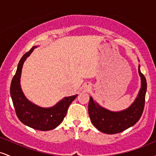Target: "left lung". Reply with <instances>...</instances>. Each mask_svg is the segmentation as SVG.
<instances>
[{"label":"left lung","instance_id":"obj_1","mask_svg":"<svg viewBox=\"0 0 156 156\" xmlns=\"http://www.w3.org/2000/svg\"><path fill=\"white\" fill-rule=\"evenodd\" d=\"M138 69L141 78V88L136 99L128 108L119 112H112L101 106L90 97L88 105L89 117L98 130L107 134L120 133L133 126L140 119L145 102L147 80L141 73L140 64Z\"/></svg>","mask_w":156,"mask_h":156}]
</instances>
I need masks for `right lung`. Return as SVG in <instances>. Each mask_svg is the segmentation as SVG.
<instances>
[{
    "label": "right lung",
    "instance_id": "right-lung-1",
    "mask_svg": "<svg viewBox=\"0 0 156 156\" xmlns=\"http://www.w3.org/2000/svg\"><path fill=\"white\" fill-rule=\"evenodd\" d=\"M37 47L34 46L20 60L17 71L11 83L10 94L16 114L21 122L34 129L45 131L54 129L62 123L68 107L78 94L64 97L55 105L49 108L40 107L27 99L20 86L21 73L25 61Z\"/></svg>",
    "mask_w": 156,
    "mask_h": 156
}]
</instances>
